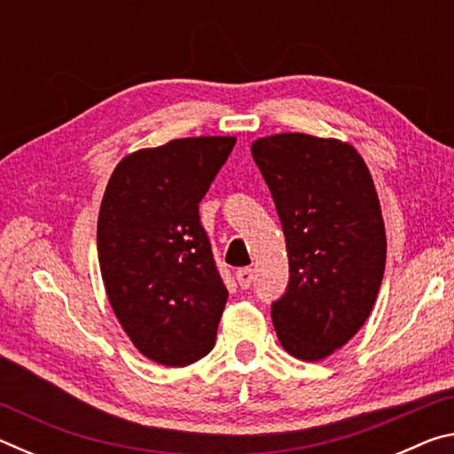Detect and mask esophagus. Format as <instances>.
I'll use <instances>...</instances> for the list:
<instances>
[{
  "mask_svg": "<svg viewBox=\"0 0 454 454\" xmlns=\"http://www.w3.org/2000/svg\"><path fill=\"white\" fill-rule=\"evenodd\" d=\"M236 280L238 286L246 290L252 284V280H254V270H252V268H240V270L236 272Z\"/></svg>",
  "mask_w": 454,
  "mask_h": 454,
  "instance_id": "34e87169",
  "label": "esophagus"
}]
</instances>
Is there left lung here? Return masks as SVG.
<instances>
[{"mask_svg": "<svg viewBox=\"0 0 454 454\" xmlns=\"http://www.w3.org/2000/svg\"><path fill=\"white\" fill-rule=\"evenodd\" d=\"M282 222L290 282L272 304L282 348L317 363L355 336L379 294L387 232L372 176L348 142L284 132L252 142Z\"/></svg>", "mask_w": 454, "mask_h": 454, "instance_id": "1", "label": "left lung"}]
</instances>
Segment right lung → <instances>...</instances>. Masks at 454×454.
Instances as JSON below:
<instances>
[{"instance_id":"right-lung-1","label":"right lung","mask_w":454,"mask_h":454,"mask_svg":"<svg viewBox=\"0 0 454 454\" xmlns=\"http://www.w3.org/2000/svg\"><path fill=\"white\" fill-rule=\"evenodd\" d=\"M236 144L196 136L128 153L99 206L107 301L134 347L164 366L208 355L228 301L198 204Z\"/></svg>"}]
</instances>
